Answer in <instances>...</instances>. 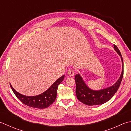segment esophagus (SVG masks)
<instances>
[{"instance_id": "obj_1", "label": "esophagus", "mask_w": 131, "mask_h": 131, "mask_svg": "<svg viewBox=\"0 0 131 131\" xmlns=\"http://www.w3.org/2000/svg\"><path fill=\"white\" fill-rule=\"evenodd\" d=\"M68 74L70 77H72L74 75V71L72 69H69L68 71Z\"/></svg>"}]
</instances>
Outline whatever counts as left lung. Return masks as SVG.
<instances>
[{"label":"left lung","mask_w":131,"mask_h":131,"mask_svg":"<svg viewBox=\"0 0 131 131\" xmlns=\"http://www.w3.org/2000/svg\"><path fill=\"white\" fill-rule=\"evenodd\" d=\"M114 48L122 59V71L120 78L113 85L99 90H93L86 85L80 74H78L75 75V93L77 98L83 104L88 106H95L103 104L111 99L118 90L123 77V61L121 53L118 48L115 45H114Z\"/></svg>","instance_id":"8db88e82"}]
</instances>
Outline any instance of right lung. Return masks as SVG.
Returning a JSON list of instances; mask_svg holds the SVG:
<instances>
[{"label": "right lung", "instance_id": "right-lung-1", "mask_svg": "<svg viewBox=\"0 0 131 131\" xmlns=\"http://www.w3.org/2000/svg\"><path fill=\"white\" fill-rule=\"evenodd\" d=\"M64 77H65V75L58 78L47 90L36 96L24 95L15 90L12 88L11 84H10V86L15 95L23 103L29 107H33V108L43 109L50 106L55 101L57 98L58 85L62 82Z\"/></svg>", "mask_w": 131, "mask_h": 131}]
</instances>
